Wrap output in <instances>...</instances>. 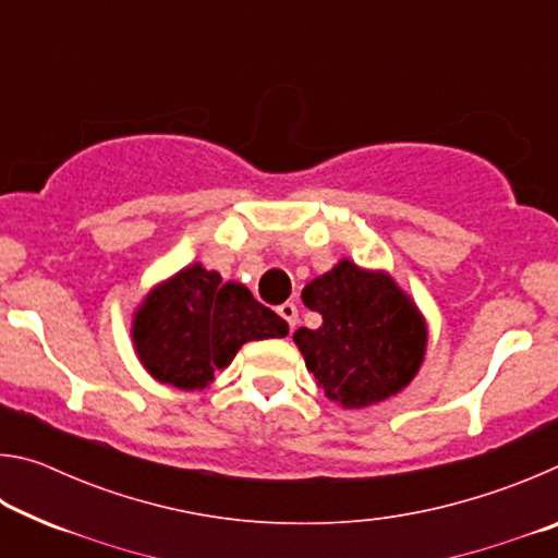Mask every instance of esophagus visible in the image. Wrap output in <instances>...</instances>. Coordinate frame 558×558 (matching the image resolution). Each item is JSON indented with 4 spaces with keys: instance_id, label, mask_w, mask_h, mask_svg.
Masks as SVG:
<instances>
[{
    "instance_id": "esophagus-1",
    "label": "esophagus",
    "mask_w": 558,
    "mask_h": 558,
    "mask_svg": "<svg viewBox=\"0 0 558 558\" xmlns=\"http://www.w3.org/2000/svg\"><path fill=\"white\" fill-rule=\"evenodd\" d=\"M278 315L286 319L290 329L298 325V307H295V302H282V305L278 307Z\"/></svg>"
}]
</instances>
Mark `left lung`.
I'll list each match as a JSON object with an SVG mask.
<instances>
[{
	"instance_id": "1",
	"label": "left lung",
	"mask_w": 558,
	"mask_h": 558,
	"mask_svg": "<svg viewBox=\"0 0 558 558\" xmlns=\"http://www.w3.org/2000/svg\"><path fill=\"white\" fill-rule=\"evenodd\" d=\"M302 302L323 325L300 327L292 339L327 399L364 409L411 384L426 354V323L386 272L339 260L305 286Z\"/></svg>"
}]
</instances>
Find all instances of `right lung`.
Masks as SVG:
<instances>
[{"label":"right lung","mask_w":558,"mask_h":558,"mask_svg":"<svg viewBox=\"0 0 558 558\" xmlns=\"http://www.w3.org/2000/svg\"><path fill=\"white\" fill-rule=\"evenodd\" d=\"M288 323L239 282H221L199 263L179 270L145 298L132 323V342L157 381L204 389L245 342L286 337Z\"/></svg>","instance_id":"right-lung-1"}]
</instances>
